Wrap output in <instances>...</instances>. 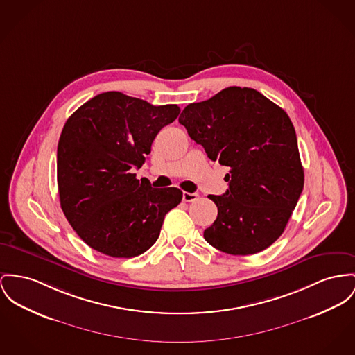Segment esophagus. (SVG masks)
<instances>
[{
	"label": "esophagus",
	"mask_w": 355,
	"mask_h": 355,
	"mask_svg": "<svg viewBox=\"0 0 355 355\" xmlns=\"http://www.w3.org/2000/svg\"><path fill=\"white\" fill-rule=\"evenodd\" d=\"M199 198L196 192H183V200L184 202H195Z\"/></svg>",
	"instance_id": "obj_1"
}]
</instances>
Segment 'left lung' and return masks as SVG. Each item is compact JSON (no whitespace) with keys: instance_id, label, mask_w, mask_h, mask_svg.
I'll list each match as a JSON object with an SVG mask.
<instances>
[{"instance_id":"obj_1","label":"left lung","mask_w":355,"mask_h":355,"mask_svg":"<svg viewBox=\"0 0 355 355\" xmlns=\"http://www.w3.org/2000/svg\"><path fill=\"white\" fill-rule=\"evenodd\" d=\"M179 122L209 159L230 166L225 176L227 191L209 195L218 216L205 230V239L233 256L270 246L283 234L304 186L288 114L257 90L233 86L189 103Z\"/></svg>"}]
</instances>
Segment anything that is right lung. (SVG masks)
<instances>
[{"instance_id": "add662e5", "label": "right lung", "mask_w": 355, "mask_h": 355, "mask_svg": "<svg viewBox=\"0 0 355 355\" xmlns=\"http://www.w3.org/2000/svg\"><path fill=\"white\" fill-rule=\"evenodd\" d=\"M178 105L107 92L83 103L58 144L60 206L72 229L90 248L116 259L146 252L160 236L164 216L183 192L152 189L136 179L157 133L179 116Z\"/></svg>"}]
</instances>
